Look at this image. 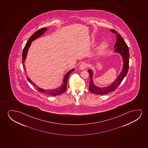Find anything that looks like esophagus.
<instances>
[{"mask_svg":"<svg viewBox=\"0 0 148 148\" xmlns=\"http://www.w3.org/2000/svg\"><path fill=\"white\" fill-rule=\"evenodd\" d=\"M87 67H88V65H87V63H82L81 65H80V66H79L80 69H81V70H84L85 68H87Z\"/></svg>","mask_w":148,"mask_h":148,"instance_id":"34e87169","label":"esophagus"}]
</instances>
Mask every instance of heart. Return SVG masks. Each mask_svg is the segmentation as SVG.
<instances>
[{"mask_svg": "<svg viewBox=\"0 0 148 148\" xmlns=\"http://www.w3.org/2000/svg\"><path fill=\"white\" fill-rule=\"evenodd\" d=\"M108 43L106 42H103L98 47V51L99 52L103 51L107 47Z\"/></svg>", "mask_w": 148, "mask_h": 148, "instance_id": "obj_1", "label": "heart"}]
</instances>
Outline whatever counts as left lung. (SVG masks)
I'll list each match as a JSON object with an SVG mask.
<instances>
[{
	"label": "left lung",
	"instance_id": "8db88e82",
	"mask_svg": "<svg viewBox=\"0 0 148 148\" xmlns=\"http://www.w3.org/2000/svg\"><path fill=\"white\" fill-rule=\"evenodd\" d=\"M111 32L117 35V41L114 45V51L119 53L121 55L123 61V67L121 73L116 80H115L111 85L106 87H99L94 85L92 81V72L91 70H88L90 77L89 90L91 92L97 95H103L109 93L111 91H115L116 89H117L118 86L120 85L122 81L123 80L124 78L127 74L128 71L130 53L127 45H126L125 41L122 38L121 35L118 34L115 30L111 29Z\"/></svg>",
	"mask_w": 148,
	"mask_h": 148
}]
</instances>
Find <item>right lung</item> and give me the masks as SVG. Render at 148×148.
Listing matches in <instances>:
<instances>
[{"label":"right lung","mask_w":148,"mask_h":148,"mask_svg":"<svg viewBox=\"0 0 148 148\" xmlns=\"http://www.w3.org/2000/svg\"><path fill=\"white\" fill-rule=\"evenodd\" d=\"M47 30V28H42L39 29L38 30L36 31L29 38L27 42L26 45H25V47L24 48L23 51L22 53V62L23 64L26 58L27 54V52H28V50L29 48V47L30 46L31 44L32 41L34 40L35 39L38 38L41 35L44 33ZM23 68L26 71V69L25 68L24 64H23ZM75 69H73L71 70L70 71H69L67 74L65 75V78L64 79L63 81V83L62 85H61L60 87L59 88H57L56 89H51V90H45V89H41L40 88L37 86L34 83L32 82V81L30 79H29V78H27V79L29 81L30 83H31L34 86H35L36 88V89L38 90V91L43 92V93L47 94L49 95H51V96H56V95H60L62 93H64L67 89V81H68V79L69 77V75L71 74L73 71H74Z\"/></svg>","instance_id":"right-lung-1"}]
</instances>
